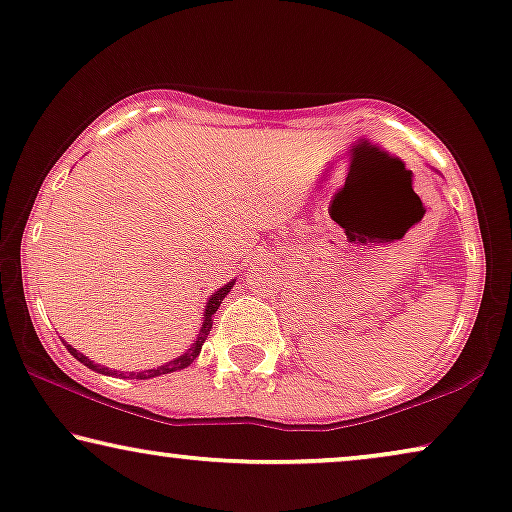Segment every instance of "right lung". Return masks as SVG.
<instances>
[{
  "mask_svg": "<svg viewBox=\"0 0 512 512\" xmlns=\"http://www.w3.org/2000/svg\"><path fill=\"white\" fill-rule=\"evenodd\" d=\"M234 287V280L232 283H227L225 287H220L218 292H213L211 294V299H208V304H206V308H204V322H201V329H199V336H197V341L192 343V348H187V352H183L181 357H176V359H171V362H167V364H162V366H157V369H148V371H139V373H122V371H118V376H122V378H136V380H143V378H155V376H162V373H174V371H181V369H185V366H190L194 359H197V355H199V350H201V345H204V341L208 338V331H211V327H213V315H215V311H218V306L222 304V299L227 297V292L232 290ZM67 345V343H64ZM67 350L71 352V355H74L78 362L81 364H85L88 366V369H92V371H97V373H104V376H115V371H109L106 369V366H99V364H95V362H90L88 357L83 355V352H78L76 348H71V345H67Z\"/></svg>",
  "mask_w": 512,
  "mask_h": 512,
  "instance_id": "right-lung-1",
  "label": "right lung"
}]
</instances>
